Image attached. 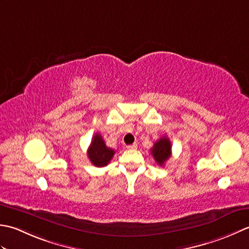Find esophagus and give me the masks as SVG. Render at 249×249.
I'll use <instances>...</instances> for the list:
<instances>
[{
    "mask_svg": "<svg viewBox=\"0 0 249 249\" xmlns=\"http://www.w3.org/2000/svg\"><path fill=\"white\" fill-rule=\"evenodd\" d=\"M126 148H128V149H136V148H138V144H132V145H128V146H126Z\"/></svg>",
    "mask_w": 249,
    "mask_h": 249,
    "instance_id": "1",
    "label": "esophagus"
}]
</instances>
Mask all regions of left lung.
<instances>
[{
  "label": "left lung",
  "instance_id": "obj_1",
  "mask_svg": "<svg viewBox=\"0 0 249 249\" xmlns=\"http://www.w3.org/2000/svg\"><path fill=\"white\" fill-rule=\"evenodd\" d=\"M150 153L153 155L157 163L163 166L172 154V146L170 140L166 136H162L159 141H157L154 144L153 148L150 149Z\"/></svg>",
  "mask_w": 249,
  "mask_h": 249
}]
</instances>
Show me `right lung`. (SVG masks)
<instances>
[{
    "label": "right lung",
    "mask_w": 249,
    "mask_h": 249,
    "mask_svg": "<svg viewBox=\"0 0 249 249\" xmlns=\"http://www.w3.org/2000/svg\"><path fill=\"white\" fill-rule=\"evenodd\" d=\"M115 155V150L105 145L102 136L99 133L94 134L88 148V158L93 165L101 167L109 163V161Z\"/></svg>",
    "instance_id": "obj_1"
}]
</instances>
